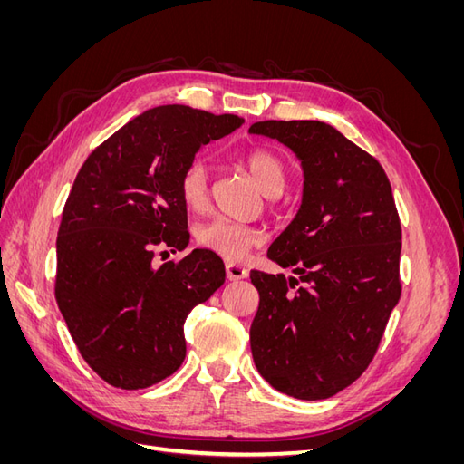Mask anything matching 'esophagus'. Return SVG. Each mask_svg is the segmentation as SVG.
<instances>
[{
  "label": "esophagus",
  "mask_w": 464,
  "mask_h": 464,
  "mask_svg": "<svg viewBox=\"0 0 464 464\" xmlns=\"http://www.w3.org/2000/svg\"><path fill=\"white\" fill-rule=\"evenodd\" d=\"M224 269H227L228 280H242V278L247 276V269H246V266L237 265V263H234V261H228L227 266H224Z\"/></svg>",
  "instance_id": "1"
}]
</instances>
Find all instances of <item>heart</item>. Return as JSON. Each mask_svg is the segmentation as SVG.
<instances>
[{"label":"heart","instance_id":"obj_1","mask_svg":"<svg viewBox=\"0 0 464 464\" xmlns=\"http://www.w3.org/2000/svg\"><path fill=\"white\" fill-rule=\"evenodd\" d=\"M244 162L265 193L278 195L283 191L286 184V166L278 154L269 149L256 147L246 152ZM178 195L179 201L191 213H203L208 207L210 188L208 166L205 160H193L181 170L178 179ZM259 240L261 236L254 227L222 217L210 218L195 228L198 246L224 259H244L249 254V249H254L259 244Z\"/></svg>","mask_w":464,"mask_h":464}]
</instances>
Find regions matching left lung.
<instances>
[{
  "instance_id": "left-lung-1",
  "label": "left lung",
  "mask_w": 464,
  "mask_h": 464,
  "mask_svg": "<svg viewBox=\"0 0 464 464\" xmlns=\"http://www.w3.org/2000/svg\"><path fill=\"white\" fill-rule=\"evenodd\" d=\"M296 152L298 215L266 257L298 278L251 271L259 307L249 329L257 372L294 399H329L373 360L401 298V218L372 154L314 120L249 128Z\"/></svg>"
}]
</instances>
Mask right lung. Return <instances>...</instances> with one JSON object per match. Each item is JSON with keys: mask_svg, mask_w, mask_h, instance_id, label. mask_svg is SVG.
<instances>
[{"mask_svg": "<svg viewBox=\"0 0 464 464\" xmlns=\"http://www.w3.org/2000/svg\"><path fill=\"white\" fill-rule=\"evenodd\" d=\"M242 123L234 114L157 106L81 166L55 242V302L81 356L106 383L145 389L184 362V323L224 285V263L207 249L159 269L152 257L189 244L181 170Z\"/></svg>", "mask_w": 464, "mask_h": 464, "instance_id": "obj_1", "label": "right lung"}]
</instances>
